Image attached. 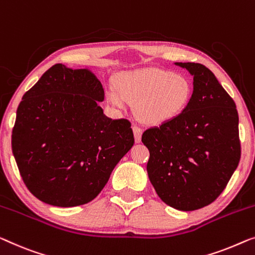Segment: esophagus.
I'll list each match as a JSON object with an SVG mask.
<instances>
[{
  "label": "esophagus",
  "mask_w": 255,
  "mask_h": 255,
  "mask_svg": "<svg viewBox=\"0 0 255 255\" xmlns=\"http://www.w3.org/2000/svg\"><path fill=\"white\" fill-rule=\"evenodd\" d=\"M132 130H133V134H134V140L136 143H139L141 141V134H142V130L140 128L136 127V125H133L132 127Z\"/></svg>",
  "instance_id": "34e87169"
}]
</instances>
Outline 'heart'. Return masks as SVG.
I'll use <instances>...</instances> for the list:
<instances>
[{"mask_svg": "<svg viewBox=\"0 0 255 255\" xmlns=\"http://www.w3.org/2000/svg\"><path fill=\"white\" fill-rule=\"evenodd\" d=\"M107 100L125 110L134 103L135 115L148 125L167 123L182 115L192 98V84L182 73L162 69H140L121 73L117 87L107 88Z\"/></svg>", "mask_w": 255, "mask_h": 255, "instance_id": "1", "label": "heart"}]
</instances>
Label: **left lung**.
I'll list each match as a JSON object with an SVG mask.
<instances>
[{
	"mask_svg": "<svg viewBox=\"0 0 255 255\" xmlns=\"http://www.w3.org/2000/svg\"><path fill=\"white\" fill-rule=\"evenodd\" d=\"M176 65L193 77L182 115L142 133L149 150L147 173L162 201L191 212L215 200L241 160L238 113L214 73L199 63Z\"/></svg>",
	"mask_w": 255,
	"mask_h": 255,
	"instance_id": "left-lung-1",
	"label": "left lung"
}]
</instances>
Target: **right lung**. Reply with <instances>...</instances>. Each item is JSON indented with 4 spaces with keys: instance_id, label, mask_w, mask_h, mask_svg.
Masks as SVG:
<instances>
[{
    "instance_id": "right-lung-1",
    "label": "right lung",
    "mask_w": 255,
    "mask_h": 255,
    "mask_svg": "<svg viewBox=\"0 0 255 255\" xmlns=\"http://www.w3.org/2000/svg\"><path fill=\"white\" fill-rule=\"evenodd\" d=\"M103 100L90 69L61 63L24 94L11 145L25 185L39 200L57 207L92 201L133 146L131 123L107 117Z\"/></svg>"
}]
</instances>
